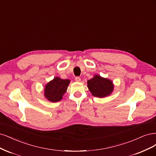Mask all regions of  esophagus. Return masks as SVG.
I'll list each match as a JSON object with an SVG mask.
<instances>
[{
    "label": "esophagus",
    "mask_w": 156,
    "mask_h": 156,
    "mask_svg": "<svg viewBox=\"0 0 156 156\" xmlns=\"http://www.w3.org/2000/svg\"><path fill=\"white\" fill-rule=\"evenodd\" d=\"M75 80H76V82H79L81 81V78H80L79 76H76V78H75Z\"/></svg>",
    "instance_id": "esophagus-1"
}]
</instances>
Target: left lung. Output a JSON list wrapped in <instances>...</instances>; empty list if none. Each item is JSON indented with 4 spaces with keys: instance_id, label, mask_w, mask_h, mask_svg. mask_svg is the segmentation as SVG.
Segmentation results:
<instances>
[{
    "instance_id": "obj_1",
    "label": "left lung",
    "mask_w": 156,
    "mask_h": 156,
    "mask_svg": "<svg viewBox=\"0 0 156 156\" xmlns=\"http://www.w3.org/2000/svg\"><path fill=\"white\" fill-rule=\"evenodd\" d=\"M88 89L94 97L103 98L109 96L113 91L114 85L112 80L94 75L87 81Z\"/></svg>"
}]
</instances>
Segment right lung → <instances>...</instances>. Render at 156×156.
I'll list each match as a JSON object with an SVG mask.
<instances>
[{"instance_id":"right-lung-1","label":"right lung","mask_w":156,"mask_h":156,"mask_svg":"<svg viewBox=\"0 0 156 156\" xmlns=\"http://www.w3.org/2000/svg\"><path fill=\"white\" fill-rule=\"evenodd\" d=\"M69 83V80H64L59 77L54 78L45 85L44 89L45 98L52 102L60 101L63 94L66 93Z\"/></svg>"}]
</instances>
